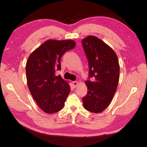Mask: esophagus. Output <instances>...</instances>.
<instances>
[{"instance_id": "obj_1", "label": "esophagus", "mask_w": 147, "mask_h": 147, "mask_svg": "<svg viewBox=\"0 0 147 147\" xmlns=\"http://www.w3.org/2000/svg\"><path fill=\"white\" fill-rule=\"evenodd\" d=\"M73 85L74 88H76V87L78 85V82L77 81H74L73 82Z\"/></svg>"}]
</instances>
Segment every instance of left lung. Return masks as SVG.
I'll return each instance as SVG.
<instances>
[{
    "mask_svg": "<svg viewBox=\"0 0 147 147\" xmlns=\"http://www.w3.org/2000/svg\"><path fill=\"white\" fill-rule=\"evenodd\" d=\"M82 44L89 68V78L86 81L88 93L82 98L84 107L91 112L100 113L109 105L117 88L118 58L110 47L95 36L87 37Z\"/></svg>",
    "mask_w": 147,
    "mask_h": 147,
    "instance_id": "left-lung-1",
    "label": "left lung"
}]
</instances>
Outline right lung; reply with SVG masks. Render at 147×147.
<instances>
[{
  "label": "right lung",
  "mask_w": 147,
  "mask_h": 147,
  "mask_svg": "<svg viewBox=\"0 0 147 147\" xmlns=\"http://www.w3.org/2000/svg\"><path fill=\"white\" fill-rule=\"evenodd\" d=\"M73 40H47L35 50L27 60V84L32 97L42 110L51 114L60 111L70 93L69 84L56 71L61 70L60 59L74 48Z\"/></svg>",
  "instance_id": "obj_1"
}]
</instances>
